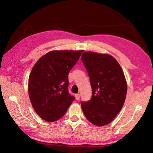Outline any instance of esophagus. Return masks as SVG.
I'll return each mask as SVG.
<instances>
[{
    "instance_id": "1",
    "label": "esophagus",
    "mask_w": 153,
    "mask_h": 153,
    "mask_svg": "<svg viewBox=\"0 0 153 153\" xmlns=\"http://www.w3.org/2000/svg\"><path fill=\"white\" fill-rule=\"evenodd\" d=\"M75 98L76 100H80V94H75Z\"/></svg>"
}]
</instances>
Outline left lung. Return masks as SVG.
I'll list each match as a JSON object with an SVG mask.
<instances>
[{"mask_svg": "<svg viewBox=\"0 0 153 153\" xmlns=\"http://www.w3.org/2000/svg\"><path fill=\"white\" fill-rule=\"evenodd\" d=\"M81 59L92 88V98L88 102H82V109L92 124L105 126L116 117L126 100L124 72L117 60L107 53L85 52Z\"/></svg>", "mask_w": 153, "mask_h": 153, "instance_id": "8db88e82", "label": "left lung"}]
</instances>
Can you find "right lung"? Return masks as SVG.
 <instances>
[{
  "label": "right lung",
  "mask_w": 153,
  "mask_h": 153,
  "mask_svg": "<svg viewBox=\"0 0 153 153\" xmlns=\"http://www.w3.org/2000/svg\"><path fill=\"white\" fill-rule=\"evenodd\" d=\"M84 50H52L40 57L32 68L29 96L36 114L54 122L66 114L75 97L69 94L68 73Z\"/></svg>",
  "instance_id": "obj_1"
}]
</instances>
